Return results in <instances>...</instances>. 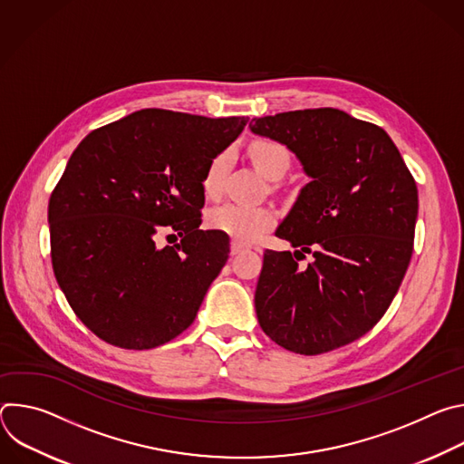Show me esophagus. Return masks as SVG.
<instances>
[{
	"label": "esophagus",
	"instance_id": "esophagus-1",
	"mask_svg": "<svg viewBox=\"0 0 464 464\" xmlns=\"http://www.w3.org/2000/svg\"><path fill=\"white\" fill-rule=\"evenodd\" d=\"M246 249H249V247L244 246V244H240V242H237V240L231 242V255H238V253H242V251H246Z\"/></svg>",
	"mask_w": 464,
	"mask_h": 464
}]
</instances>
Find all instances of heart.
Listing matches in <instances>:
<instances>
[{
  "instance_id": "obj_1",
  "label": "heart",
  "mask_w": 464,
  "mask_h": 464,
  "mask_svg": "<svg viewBox=\"0 0 464 464\" xmlns=\"http://www.w3.org/2000/svg\"><path fill=\"white\" fill-rule=\"evenodd\" d=\"M249 156L256 169L270 179H279L290 169L292 158L285 145L272 140H258L249 147ZM231 165V150L226 149L213 156L204 172L202 187L209 198L222 192L224 178ZM277 222V213L268 206L224 204L209 211L208 224L211 229L224 233L237 242H255L266 235Z\"/></svg>"
}]
</instances>
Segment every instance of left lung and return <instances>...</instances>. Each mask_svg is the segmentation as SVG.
Instances as JSON below:
<instances>
[{
	"label": "left lung",
	"mask_w": 464,
	"mask_h": 464,
	"mask_svg": "<svg viewBox=\"0 0 464 464\" xmlns=\"http://www.w3.org/2000/svg\"><path fill=\"white\" fill-rule=\"evenodd\" d=\"M255 134L286 145L312 181L264 251L255 290L260 328L290 353L340 349L382 319L410 266L419 190L387 131L336 108L255 117ZM304 252L314 258L298 264Z\"/></svg>",
	"instance_id": "8db88e82"
}]
</instances>
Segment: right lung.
<instances>
[{
	"label": "right lung",
	"mask_w": 464,
	"mask_h": 464,
	"mask_svg": "<svg viewBox=\"0 0 464 464\" xmlns=\"http://www.w3.org/2000/svg\"><path fill=\"white\" fill-rule=\"evenodd\" d=\"M247 121L149 108L75 149L49 198L51 262L97 338L147 351L190 326L229 258L227 235L200 229L204 172ZM165 228L180 242L158 248Z\"/></svg>",
	"instance_id": "right-lung-1"
}]
</instances>
